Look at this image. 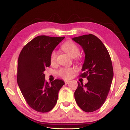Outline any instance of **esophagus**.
<instances>
[{"instance_id": "esophagus-1", "label": "esophagus", "mask_w": 130, "mask_h": 130, "mask_svg": "<svg viewBox=\"0 0 130 130\" xmlns=\"http://www.w3.org/2000/svg\"><path fill=\"white\" fill-rule=\"evenodd\" d=\"M70 80H65V84L66 85V84H68L69 83H70Z\"/></svg>"}]
</instances>
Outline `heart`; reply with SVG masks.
Listing matches in <instances>:
<instances>
[{
    "label": "heart",
    "instance_id": "1",
    "mask_svg": "<svg viewBox=\"0 0 130 130\" xmlns=\"http://www.w3.org/2000/svg\"><path fill=\"white\" fill-rule=\"evenodd\" d=\"M61 49L70 56L73 58L76 57L80 53V49L78 46L72 41H66L61 45ZM57 53L55 51H53L50 56V62L54 64L56 61ZM74 72L73 68H64L60 69L57 72V74L63 79H69Z\"/></svg>",
    "mask_w": 130,
    "mask_h": 130
}]
</instances>
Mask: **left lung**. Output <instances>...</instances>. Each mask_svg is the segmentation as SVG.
<instances>
[{
    "instance_id": "8db88e82",
    "label": "left lung",
    "mask_w": 130,
    "mask_h": 130,
    "mask_svg": "<svg viewBox=\"0 0 130 130\" xmlns=\"http://www.w3.org/2000/svg\"><path fill=\"white\" fill-rule=\"evenodd\" d=\"M85 54L79 77L86 78L85 85L78 82L74 98L78 105L86 112L97 110L105 102L110 90L113 70L107 48L98 37L89 34L73 38Z\"/></svg>"
}]
</instances>
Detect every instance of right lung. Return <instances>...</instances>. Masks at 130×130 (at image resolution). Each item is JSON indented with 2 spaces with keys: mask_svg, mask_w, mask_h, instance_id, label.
<instances>
[{
  "mask_svg": "<svg viewBox=\"0 0 130 130\" xmlns=\"http://www.w3.org/2000/svg\"><path fill=\"white\" fill-rule=\"evenodd\" d=\"M65 37L39 36L25 45L18 60V85L26 103L32 109L45 113L51 111L57 102L58 92L64 82L45 81L44 72L51 65L50 56Z\"/></svg>",
  "mask_w": 130,
  "mask_h": 130,
  "instance_id": "right-lung-1",
  "label": "right lung"
}]
</instances>
